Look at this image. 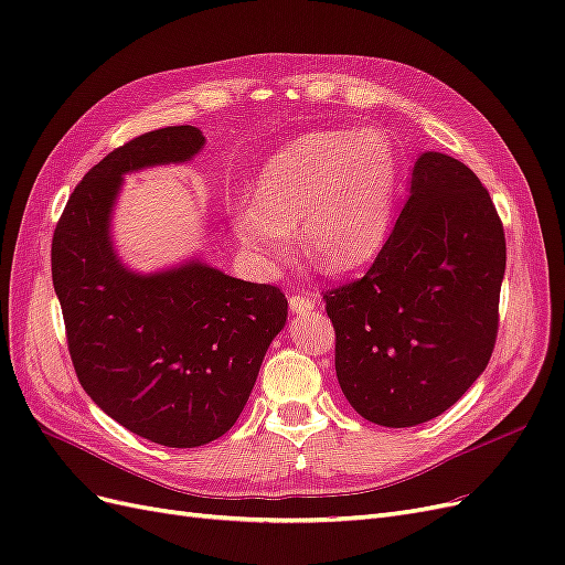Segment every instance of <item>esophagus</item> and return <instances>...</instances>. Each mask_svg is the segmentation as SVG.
Here are the masks:
<instances>
[{"label":"esophagus","mask_w":565,"mask_h":565,"mask_svg":"<svg viewBox=\"0 0 565 565\" xmlns=\"http://www.w3.org/2000/svg\"><path fill=\"white\" fill-rule=\"evenodd\" d=\"M289 309L295 313H309L316 309V297L313 295H292L289 297Z\"/></svg>","instance_id":"34e87169"}]
</instances>
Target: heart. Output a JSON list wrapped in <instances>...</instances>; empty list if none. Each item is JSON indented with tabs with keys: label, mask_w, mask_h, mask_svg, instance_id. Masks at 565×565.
<instances>
[{
	"label": "heart",
	"mask_w": 565,
	"mask_h": 565,
	"mask_svg": "<svg viewBox=\"0 0 565 565\" xmlns=\"http://www.w3.org/2000/svg\"><path fill=\"white\" fill-rule=\"evenodd\" d=\"M401 164L382 131L306 134L270 158L259 195L235 204L233 228L262 259H289L295 228L324 270L370 262L388 235Z\"/></svg>",
	"instance_id": "1"
}]
</instances>
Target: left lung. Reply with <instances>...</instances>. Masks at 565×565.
Wrapping results in <instances>:
<instances>
[{
  "instance_id": "1",
  "label": "left lung",
  "mask_w": 565,
  "mask_h": 565,
  "mask_svg": "<svg viewBox=\"0 0 565 565\" xmlns=\"http://www.w3.org/2000/svg\"><path fill=\"white\" fill-rule=\"evenodd\" d=\"M504 266L488 188L459 160L424 152L377 259L322 292L337 380L355 413L405 429L465 396L498 341Z\"/></svg>"
}]
</instances>
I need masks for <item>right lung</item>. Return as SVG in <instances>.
<instances>
[{"mask_svg":"<svg viewBox=\"0 0 565 565\" xmlns=\"http://www.w3.org/2000/svg\"><path fill=\"white\" fill-rule=\"evenodd\" d=\"M198 127L136 136L94 164L67 198L51 241V278L82 388L131 434L198 448L241 417L266 349L287 320L278 285L193 262L136 276L113 252L110 207L134 169L183 162Z\"/></svg>","mask_w":565,"mask_h":565,"instance_id":"right-lung-1","label":"right lung"}]
</instances>
